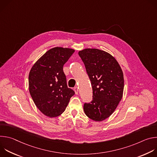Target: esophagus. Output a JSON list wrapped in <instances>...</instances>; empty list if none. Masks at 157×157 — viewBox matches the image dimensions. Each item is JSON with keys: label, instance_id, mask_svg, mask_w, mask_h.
<instances>
[{"label": "esophagus", "instance_id": "obj_1", "mask_svg": "<svg viewBox=\"0 0 157 157\" xmlns=\"http://www.w3.org/2000/svg\"><path fill=\"white\" fill-rule=\"evenodd\" d=\"M74 91H75L76 94H78V87L77 86L74 88Z\"/></svg>", "mask_w": 157, "mask_h": 157}]
</instances>
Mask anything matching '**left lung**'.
<instances>
[{"instance_id": "obj_1", "label": "left lung", "mask_w": 157, "mask_h": 157, "mask_svg": "<svg viewBox=\"0 0 157 157\" xmlns=\"http://www.w3.org/2000/svg\"><path fill=\"white\" fill-rule=\"evenodd\" d=\"M91 82L93 100L84 104L86 115L100 122L113 114L121 101L124 75L114 56L96 48H86L78 53Z\"/></svg>"}]
</instances>
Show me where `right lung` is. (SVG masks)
I'll return each instance as SVG.
<instances>
[{"instance_id": "right-lung-1", "label": "right lung", "mask_w": 157, "mask_h": 157, "mask_svg": "<svg viewBox=\"0 0 157 157\" xmlns=\"http://www.w3.org/2000/svg\"><path fill=\"white\" fill-rule=\"evenodd\" d=\"M74 52L71 48H53L40 57L30 70V94L37 108L49 117L61 115L75 94L67 86L63 68Z\"/></svg>"}]
</instances>
